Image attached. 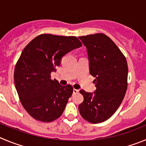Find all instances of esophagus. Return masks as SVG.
<instances>
[{"label": "esophagus", "instance_id": "obj_1", "mask_svg": "<svg viewBox=\"0 0 146 146\" xmlns=\"http://www.w3.org/2000/svg\"><path fill=\"white\" fill-rule=\"evenodd\" d=\"M78 92H79V90L78 89H76V88L73 89V94H78Z\"/></svg>", "mask_w": 146, "mask_h": 146}]
</instances>
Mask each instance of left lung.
<instances>
[{"label": "left lung", "mask_w": 146, "mask_h": 146, "mask_svg": "<svg viewBox=\"0 0 146 146\" xmlns=\"http://www.w3.org/2000/svg\"><path fill=\"white\" fill-rule=\"evenodd\" d=\"M86 47L90 74L95 77L94 93L81 90L84 102L78 110L91 123L104 122L122 103L127 88L128 68L117 46L104 34L78 36Z\"/></svg>", "instance_id": "obj_1"}]
</instances>
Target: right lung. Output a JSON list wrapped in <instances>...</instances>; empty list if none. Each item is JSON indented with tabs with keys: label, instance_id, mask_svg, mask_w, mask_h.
I'll use <instances>...</instances> for the list:
<instances>
[{
	"label": "right lung",
	"instance_id": "obj_1",
	"mask_svg": "<svg viewBox=\"0 0 146 146\" xmlns=\"http://www.w3.org/2000/svg\"><path fill=\"white\" fill-rule=\"evenodd\" d=\"M82 44L76 36L41 35L25 47L14 70L15 87L24 108L37 120L58 119L73 94L70 85L50 78L62 57Z\"/></svg>",
	"mask_w": 146,
	"mask_h": 146
}]
</instances>
